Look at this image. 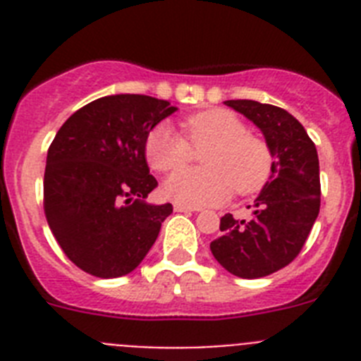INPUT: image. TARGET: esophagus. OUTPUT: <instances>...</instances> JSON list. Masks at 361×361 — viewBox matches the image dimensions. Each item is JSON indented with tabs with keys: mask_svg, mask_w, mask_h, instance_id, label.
I'll return each mask as SVG.
<instances>
[{
	"mask_svg": "<svg viewBox=\"0 0 361 361\" xmlns=\"http://www.w3.org/2000/svg\"><path fill=\"white\" fill-rule=\"evenodd\" d=\"M173 209L178 213H188V212H199V208H195V206H184V204H178L175 202L173 204Z\"/></svg>",
	"mask_w": 361,
	"mask_h": 361,
	"instance_id": "obj_1",
	"label": "esophagus"
}]
</instances>
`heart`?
Segmentation results:
<instances>
[{
  "mask_svg": "<svg viewBox=\"0 0 361 361\" xmlns=\"http://www.w3.org/2000/svg\"><path fill=\"white\" fill-rule=\"evenodd\" d=\"M190 141L202 152L204 168H178L164 180V195L184 206H216L237 190L247 195L269 177L271 155L260 139L228 110H206L184 123ZM146 159L153 170L170 171L190 155V145L168 123L157 124L146 139Z\"/></svg>",
  "mask_w": 361,
  "mask_h": 361,
  "instance_id": "b5f03b06",
  "label": "heart"
}]
</instances>
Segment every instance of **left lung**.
<instances>
[{
  "instance_id": "1",
  "label": "left lung",
  "mask_w": 361,
  "mask_h": 361,
  "mask_svg": "<svg viewBox=\"0 0 361 361\" xmlns=\"http://www.w3.org/2000/svg\"><path fill=\"white\" fill-rule=\"evenodd\" d=\"M262 132L269 149V180L247 219H220L222 237L209 244L216 262L240 279H260L293 262L320 212V164L314 142L283 108L251 99L224 101ZM250 208V206H247Z\"/></svg>"
}]
</instances>
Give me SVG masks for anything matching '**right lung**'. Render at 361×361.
<instances>
[{"mask_svg":"<svg viewBox=\"0 0 361 361\" xmlns=\"http://www.w3.org/2000/svg\"><path fill=\"white\" fill-rule=\"evenodd\" d=\"M177 111L168 101L137 94L95 99L65 121L47 153L44 215L57 244L99 279L132 273L171 215V204H148L157 188L146 162V139Z\"/></svg>","mask_w":361,"mask_h":361,"instance_id":"1","label":"right lung"}]
</instances>
